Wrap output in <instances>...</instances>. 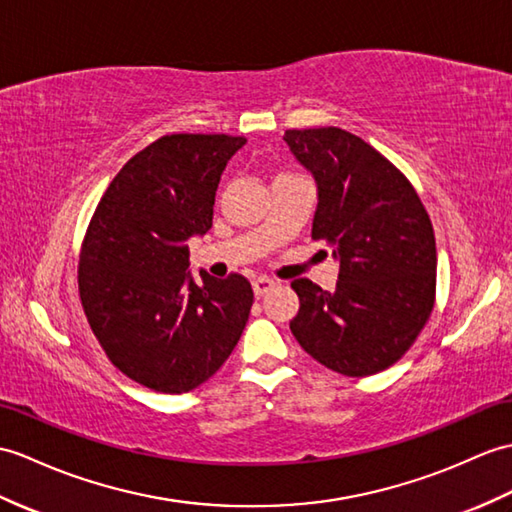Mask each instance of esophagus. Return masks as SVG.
Masks as SVG:
<instances>
[{"mask_svg":"<svg viewBox=\"0 0 512 512\" xmlns=\"http://www.w3.org/2000/svg\"><path fill=\"white\" fill-rule=\"evenodd\" d=\"M272 288H275V281L268 279V277H259V279L253 281V292H255V296H264V294H268Z\"/></svg>","mask_w":512,"mask_h":512,"instance_id":"esophagus-1","label":"esophagus"}]
</instances>
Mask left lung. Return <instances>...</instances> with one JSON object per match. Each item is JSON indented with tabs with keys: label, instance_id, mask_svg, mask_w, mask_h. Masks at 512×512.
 Returning a JSON list of instances; mask_svg holds the SVG:
<instances>
[{
	"label": "left lung",
	"instance_id": "8db88e82",
	"mask_svg": "<svg viewBox=\"0 0 512 512\" xmlns=\"http://www.w3.org/2000/svg\"><path fill=\"white\" fill-rule=\"evenodd\" d=\"M283 139L318 185L312 240L327 242L340 261L336 292L292 281L301 307L290 329L331 371L375 375L403 358L432 314L430 216L408 178L347 130L294 128Z\"/></svg>",
	"mask_w": 512,
	"mask_h": 512
}]
</instances>
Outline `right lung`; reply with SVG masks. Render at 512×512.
Masks as SVG:
<instances>
[{"label":"right lung","instance_id":"add662e5","mask_svg":"<svg viewBox=\"0 0 512 512\" xmlns=\"http://www.w3.org/2000/svg\"><path fill=\"white\" fill-rule=\"evenodd\" d=\"M233 135H165L106 187L82 242V310L113 366L154 392L181 395L227 362L253 305L246 277L189 275L192 235L211 229Z\"/></svg>","mask_w":512,"mask_h":512}]
</instances>
